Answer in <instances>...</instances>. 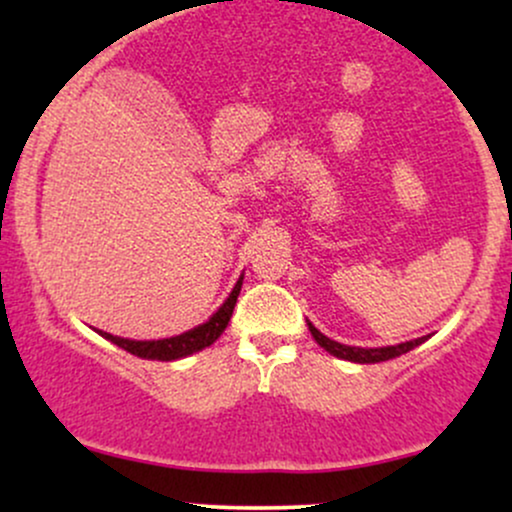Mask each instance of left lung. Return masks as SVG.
<instances>
[{"label": "left lung", "mask_w": 512, "mask_h": 512, "mask_svg": "<svg viewBox=\"0 0 512 512\" xmlns=\"http://www.w3.org/2000/svg\"><path fill=\"white\" fill-rule=\"evenodd\" d=\"M310 327V334L315 337V342L322 346L325 351H330L332 356L337 358H344V361H354V363H380V361H390V358H397L402 354H407V351L414 349V346H419L421 342H426V337H419L414 339V342H404V344H397V346H380V349H361V346H346V344H339L334 342V339L325 337L320 330H315L313 325L308 322Z\"/></svg>", "instance_id": "1"}]
</instances>
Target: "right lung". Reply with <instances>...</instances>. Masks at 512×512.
<instances>
[{"label":"right lung","mask_w":512,"mask_h":512,"mask_svg":"<svg viewBox=\"0 0 512 512\" xmlns=\"http://www.w3.org/2000/svg\"><path fill=\"white\" fill-rule=\"evenodd\" d=\"M240 286H243V279H238V284L233 286L231 296L226 298V303H223L214 315H211L209 322H204V325H199V327H195V330H190L185 334H178V337L158 339V342H134V339L113 337V334H108V332H101V334L105 339H110L113 344L122 346V349L129 351V354H134L139 358H154V361H175V358L190 356V354H195V351L207 349V346H211L216 342V339L221 337V332L226 330L228 320H231L233 308H236Z\"/></svg>","instance_id":"1"}]
</instances>
